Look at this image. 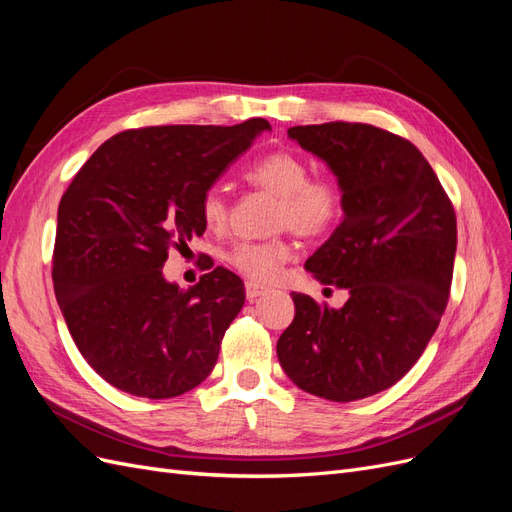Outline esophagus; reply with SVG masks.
<instances>
[{"label": "esophagus", "mask_w": 512, "mask_h": 512, "mask_svg": "<svg viewBox=\"0 0 512 512\" xmlns=\"http://www.w3.org/2000/svg\"><path fill=\"white\" fill-rule=\"evenodd\" d=\"M260 294H267V288L260 286L256 282H245V297L250 301H256Z\"/></svg>", "instance_id": "obj_1"}]
</instances>
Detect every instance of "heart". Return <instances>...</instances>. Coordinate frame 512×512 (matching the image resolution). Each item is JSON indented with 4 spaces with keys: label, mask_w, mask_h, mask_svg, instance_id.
I'll list each match as a JSON object with an SVG mask.
<instances>
[{
    "label": "heart",
    "mask_w": 512,
    "mask_h": 512,
    "mask_svg": "<svg viewBox=\"0 0 512 512\" xmlns=\"http://www.w3.org/2000/svg\"><path fill=\"white\" fill-rule=\"evenodd\" d=\"M243 177L256 188L277 196L275 226L290 228L299 237H322L344 218V190L333 177H312V166L292 151H271L245 168ZM200 213L209 228H222L228 218V200L213 185L200 200ZM292 245L286 239L241 241L232 245L228 265L254 282H273Z\"/></svg>",
    "instance_id": "obj_1"
}]
</instances>
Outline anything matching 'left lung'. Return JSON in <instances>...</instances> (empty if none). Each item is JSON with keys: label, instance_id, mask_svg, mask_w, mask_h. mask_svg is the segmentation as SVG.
Wrapping results in <instances>:
<instances>
[{"label": "left lung", "instance_id": "8db88e82", "mask_svg": "<svg viewBox=\"0 0 512 512\" xmlns=\"http://www.w3.org/2000/svg\"><path fill=\"white\" fill-rule=\"evenodd\" d=\"M288 136L327 162L344 190V220L305 269L350 299L331 309L292 292L277 359L305 393L376 395L408 374L438 329L457 250L453 203L423 153L393 132L331 121Z\"/></svg>", "mask_w": 512, "mask_h": 512}]
</instances>
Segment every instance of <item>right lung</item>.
I'll return each mask as SVG.
<instances>
[{
    "mask_svg": "<svg viewBox=\"0 0 512 512\" xmlns=\"http://www.w3.org/2000/svg\"><path fill=\"white\" fill-rule=\"evenodd\" d=\"M262 130L271 126L258 117L119 132L61 196L55 297L83 359L115 389L168 399L213 371L243 282L215 267L179 290L162 267L170 247L203 235L200 200Z\"/></svg>",
    "mask_w": 512,
    "mask_h": 512,
    "instance_id": "1",
    "label": "right lung"
}]
</instances>
